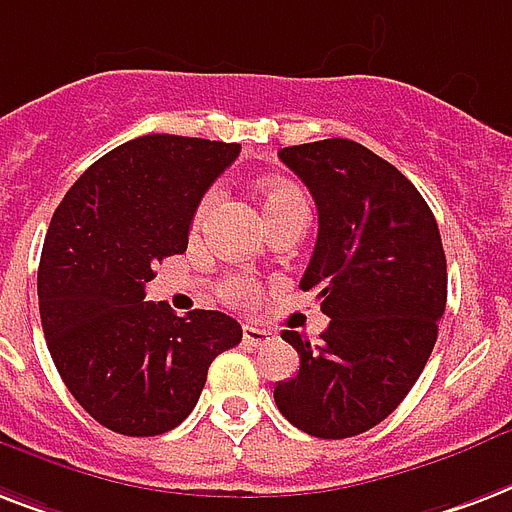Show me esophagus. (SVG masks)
<instances>
[{"label": "esophagus", "mask_w": 512, "mask_h": 512, "mask_svg": "<svg viewBox=\"0 0 512 512\" xmlns=\"http://www.w3.org/2000/svg\"><path fill=\"white\" fill-rule=\"evenodd\" d=\"M268 341H273V333H268L263 327L244 325V343H249V346H265Z\"/></svg>", "instance_id": "34e87169"}]
</instances>
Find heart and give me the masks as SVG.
I'll return each mask as SVG.
<instances>
[{"label": "heart", "mask_w": 512, "mask_h": 512, "mask_svg": "<svg viewBox=\"0 0 512 512\" xmlns=\"http://www.w3.org/2000/svg\"><path fill=\"white\" fill-rule=\"evenodd\" d=\"M217 190H209V193L201 198V204L195 209L193 214V228L198 230L204 225V220L212 214L214 204H217ZM290 204H306V195L300 187H295L292 182H268L263 187V206H265V214L276 212V209H284V206ZM225 295L233 300H252L255 298V284L249 282V279H233V282L225 287Z\"/></svg>", "instance_id": "obj_1"}]
</instances>
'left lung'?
Returning <instances> with one entry per match:
<instances>
[{"label": "left lung", "instance_id": "1", "mask_svg": "<svg viewBox=\"0 0 512 512\" xmlns=\"http://www.w3.org/2000/svg\"><path fill=\"white\" fill-rule=\"evenodd\" d=\"M279 158L317 204L300 290L317 292L330 325L319 343L284 330L300 370L273 400L314 438H354L403 403L435 349L448 295L438 222L411 179L351 139L295 144Z\"/></svg>", "mask_w": 512, "mask_h": 512}]
</instances>
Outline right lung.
Listing matches in <instances>:
<instances>
[{"instance_id": "1", "label": "right lung", "mask_w": 512, "mask_h": 512, "mask_svg": "<svg viewBox=\"0 0 512 512\" xmlns=\"http://www.w3.org/2000/svg\"><path fill=\"white\" fill-rule=\"evenodd\" d=\"M239 144L147 134L109 150L58 204L39 257L37 295L50 357L101 427L150 438L190 416L217 354L241 341L222 311L177 317L144 300L155 265L187 233Z\"/></svg>"}]
</instances>
